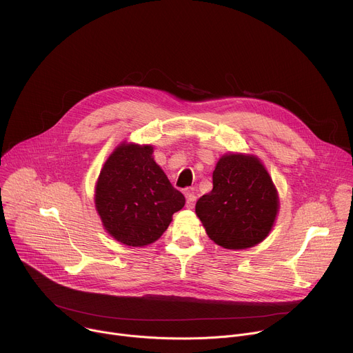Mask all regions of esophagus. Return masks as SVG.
<instances>
[{
    "mask_svg": "<svg viewBox=\"0 0 353 353\" xmlns=\"http://www.w3.org/2000/svg\"><path fill=\"white\" fill-rule=\"evenodd\" d=\"M185 198H187V207H188V208H192L194 204H195V201H196L195 194L191 192V191H187V192H185Z\"/></svg>",
    "mask_w": 353,
    "mask_h": 353,
    "instance_id": "obj_1",
    "label": "esophagus"
}]
</instances>
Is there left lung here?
<instances>
[{"label":"left lung","instance_id":"1","mask_svg":"<svg viewBox=\"0 0 353 353\" xmlns=\"http://www.w3.org/2000/svg\"><path fill=\"white\" fill-rule=\"evenodd\" d=\"M212 183V191L195 204V214L210 239L229 250L261 243L274 226L279 198L260 159L241 154L223 155Z\"/></svg>","mask_w":353,"mask_h":353}]
</instances>
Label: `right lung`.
<instances>
[{
	"label": "right lung",
	"instance_id": "obj_1",
	"mask_svg": "<svg viewBox=\"0 0 353 353\" xmlns=\"http://www.w3.org/2000/svg\"><path fill=\"white\" fill-rule=\"evenodd\" d=\"M152 154V145L120 143L96 183V211L108 233L125 245L157 241L185 204Z\"/></svg>",
	"mask_w": 353,
	"mask_h": 353
}]
</instances>
